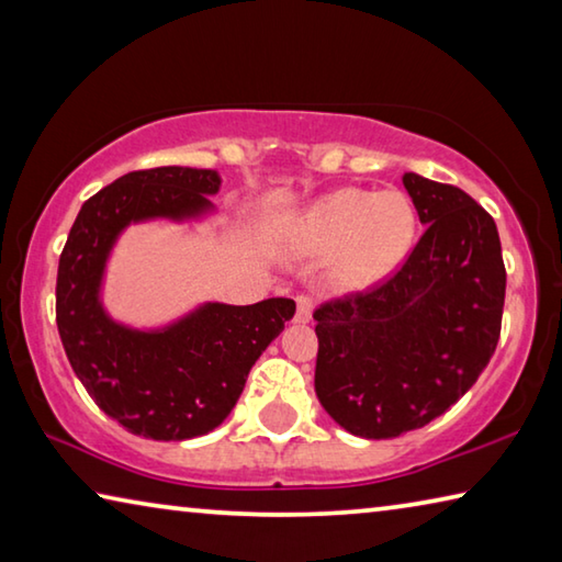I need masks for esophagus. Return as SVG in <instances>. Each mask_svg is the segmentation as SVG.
<instances>
[{"label": "esophagus", "instance_id": "esophagus-1", "mask_svg": "<svg viewBox=\"0 0 562 562\" xmlns=\"http://www.w3.org/2000/svg\"><path fill=\"white\" fill-rule=\"evenodd\" d=\"M297 312H294V322L297 325H307V322L312 319V300L307 297V294H297Z\"/></svg>", "mask_w": 562, "mask_h": 562}]
</instances>
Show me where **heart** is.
<instances>
[{"instance_id":"b5f03b06","label":"heart","mask_w":562,"mask_h":562,"mask_svg":"<svg viewBox=\"0 0 562 562\" xmlns=\"http://www.w3.org/2000/svg\"><path fill=\"white\" fill-rule=\"evenodd\" d=\"M414 233L416 213L402 190L347 188L319 198L297 217L294 247L302 255L341 247L329 282L341 292H357L382 282L402 265Z\"/></svg>"}]
</instances>
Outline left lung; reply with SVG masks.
<instances>
[{
	"label": "left lung",
	"instance_id": "8db88e82",
	"mask_svg": "<svg viewBox=\"0 0 562 562\" xmlns=\"http://www.w3.org/2000/svg\"><path fill=\"white\" fill-rule=\"evenodd\" d=\"M402 180L422 240L386 282L315 312L317 398L361 439H394L441 416L501 337L506 268L493 217L461 188Z\"/></svg>",
	"mask_w": 562,
	"mask_h": 562
}]
</instances>
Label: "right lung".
<instances>
[{
  "instance_id": "right-lung-1",
  "label": "right lung",
  "mask_w": 562,
  "mask_h": 562,
  "mask_svg": "<svg viewBox=\"0 0 562 562\" xmlns=\"http://www.w3.org/2000/svg\"><path fill=\"white\" fill-rule=\"evenodd\" d=\"M221 176L205 168L133 170L81 205L56 274V327L74 374L103 414L154 441L217 429L247 374L294 315L284 297L258 304L205 302L158 329L113 319L101 302L119 235L133 223L198 221L215 211Z\"/></svg>"
}]
</instances>
